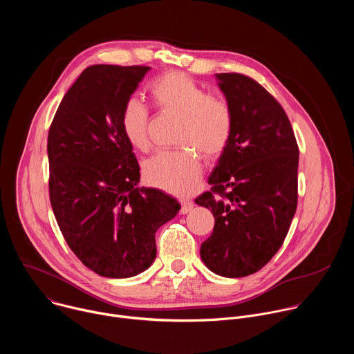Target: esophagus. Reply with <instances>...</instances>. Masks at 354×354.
<instances>
[{"label":"esophagus","instance_id":"1","mask_svg":"<svg viewBox=\"0 0 354 354\" xmlns=\"http://www.w3.org/2000/svg\"><path fill=\"white\" fill-rule=\"evenodd\" d=\"M180 203H182V207H180V214H186V213L192 212V209H193V203H192L190 200H182Z\"/></svg>","mask_w":354,"mask_h":354}]
</instances>
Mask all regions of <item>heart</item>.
I'll return each mask as SVG.
<instances>
[{
  "instance_id": "b5f03b06",
  "label": "heart",
  "mask_w": 354,
  "mask_h": 354,
  "mask_svg": "<svg viewBox=\"0 0 354 354\" xmlns=\"http://www.w3.org/2000/svg\"><path fill=\"white\" fill-rule=\"evenodd\" d=\"M149 93L161 111L180 116L178 144L183 148L149 158L144 164V178L151 186L186 196L194 190L203 172L196 154L216 160L227 148L234 127L232 108L225 97L210 95L192 77L178 71L158 78ZM120 126L136 149L147 153L153 147L148 109L140 100L130 99L124 104Z\"/></svg>"
}]
</instances>
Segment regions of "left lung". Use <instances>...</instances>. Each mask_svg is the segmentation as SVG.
<instances>
[{
    "mask_svg": "<svg viewBox=\"0 0 354 354\" xmlns=\"http://www.w3.org/2000/svg\"><path fill=\"white\" fill-rule=\"evenodd\" d=\"M216 78L234 127L209 178L212 192L194 200L216 220L200 257L218 276L245 277L261 270L284 242L297 209L299 153L286 112L261 84L236 73Z\"/></svg>",
    "mask_w": 354,
    "mask_h": 354,
    "instance_id": "8db88e82",
    "label": "left lung"
}]
</instances>
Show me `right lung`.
<instances>
[{
    "instance_id": "1",
    "label": "right lung",
    "mask_w": 354,
    "mask_h": 354,
    "mask_svg": "<svg viewBox=\"0 0 354 354\" xmlns=\"http://www.w3.org/2000/svg\"><path fill=\"white\" fill-rule=\"evenodd\" d=\"M149 71L96 64L64 95L48 130L50 203L74 255L99 276L127 279L157 257L156 232L180 205L140 187V167L120 115Z\"/></svg>"
}]
</instances>
